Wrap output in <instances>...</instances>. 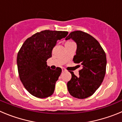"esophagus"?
Listing matches in <instances>:
<instances>
[{
  "mask_svg": "<svg viewBox=\"0 0 122 122\" xmlns=\"http://www.w3.org/2000/svg\"><path fill=\"white\" fill-rule=\"evenodd\" d=\"M62 72H65V71H66V70H65V68H62Z\"/></svg>",
  "mask_w": 122,
  "mask_h": 122,
  "instance_id": "1",
  "label": "esophagus"
}]
</instances>
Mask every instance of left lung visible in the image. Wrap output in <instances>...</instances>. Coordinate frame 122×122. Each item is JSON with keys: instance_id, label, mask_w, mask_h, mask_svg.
Segmentation results:
<instances>
[{"instance_id": "8db88e82", "label": "left lung", "mask_w": 122, "mask_h": 122, "mask_svg": "<svg viewBox=\"0 0 122 122\" xmlns=\"http://www.w3.org/2000/svg\"><path fill=\"white\" fill-rule=\"evenodd\" d=\"M70 39L77 45L73 60L81 70L78 77L70 72L71 79L67 83L68 90L73 97L84 99L92 95L101 86L106 74V56L99 42L86 32H71L65 38Z\"/></svg>"}]
</instances>
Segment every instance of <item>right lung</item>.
I'll return each mask as SVG.
<instances>
[{
  "label": "right lung",
  "mask_w": 122,
  "mask_h": 122,
  "mask_svg": "<svg viewBox=\"0 0 122 122\" xmlns=\"http://www.w3.org/2000/svg\"><path fill=\"white\" fill-rule=\"evenodd\" d=\"M68 33L48 30L38 32L25 41L18 52L19 78L25 89L35 97L44 98L53 94L62 69L51 70L46 61L52 57L57 41L66 37Z\"/></svg>",
  "instance_id": "1"
}]
</instances>
